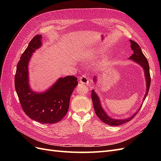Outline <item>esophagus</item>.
Returning a JSON list of instances; mask_svg holds the SVG:
<instances>
[{
    "label": "esophagus",
    "mask_w": 161,
    "mask_h": 161,
    "mask_svg": "<svg viewBox=\"0 0 161 161\" xmlns=\"http://www.w3.org/2000/svg\"><path fill=\"white\" fill-rule=\"evenodd\" d=\"M79 80H80V82L81 84H88L89 83V79L88 77H87L86 75H82L81 76L79 77Z\"/></svg>",
    "instance_id": "esophagus-1"
}]
</instances>
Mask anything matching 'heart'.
<instances>
[{"label":"heart","instance_id":"b5f03b06","mask_svg":"<svg viewBox=\"0 0 161 161\" xmlns=\"http://www.w3.org/2000/svg\"><path fill=\"white\" fill-rule=\"evenodd\" d=\"M91 56H92L91 54H89V55L86 56V58H91Z\"/></svg>","mask_w":161,"mask_h":161}]
</instances>
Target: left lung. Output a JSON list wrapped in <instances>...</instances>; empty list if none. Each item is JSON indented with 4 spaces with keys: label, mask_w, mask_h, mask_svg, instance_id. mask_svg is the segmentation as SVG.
I'll use <instances>...</instances> for the list:
<instances>
[{
    "label": "left lung",
    "mask_w": 161,
    "mask_h": 161,
    "mask_svg": "<svg viewBox=\"0 0 161 161\" xmlns=\"http://www.w3.org/2000/svg\"><path fill=\"white\" fill-rule=\"evenodd\" d=\"M131 43V50H133L134 53L130 57V59L133 60L136 62L138 63V64L143 68V69L144 70V74H145V77H146V80H147V92H146L145 96L144 97V100L146 99L147 97L148 92L150 89V69H149V64L148 60L147 59V58L145 57L144 55V53L142 52V50L140 47V46L137 43L134 41L132 40H130ZM97 77H94V81L95 82L97 80ZM91 98L92 101V104H93L94 107V109L95 111V114L97 115V117L103 121V123L109 125H113V126H117L119 125H121L124 123L128 122L129 121H130L131 119L134 118V117L138 114V111H140V108L138 109V110L136 112L135 114L132 115L130 118H128L127 119H115L110 118L109 116L106 114L103 108H101V105L99 101V99L98 97V95H97L94 90H92L91 91Z\"/></svg>",
    "instance_id": "8db88e82"
}]
</instances>
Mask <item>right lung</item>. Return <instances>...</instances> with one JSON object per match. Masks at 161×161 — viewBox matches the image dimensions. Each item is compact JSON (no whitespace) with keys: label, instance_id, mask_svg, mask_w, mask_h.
Wrapping results in <instances>:
<instances>
[{"label":"right lung","instance_id":"obj_1","mask_svg":"<svg viewBox=\"0 0 161 161\" xmlns=\"http://www.w3.org/2000/svg\"><path fill=\"white\" fill-rule=\"evenodd\" d=\"M42 36L33 37L18 62L14 76V87L21 108L31 119L42 124H54L67 114L70 99L78 85L77 78H60L50 89L43 93L31 90L28 82V62L32 53L42 46Z\"/></svg>","mask_w":161,"mask_h":161}]
</instances>
